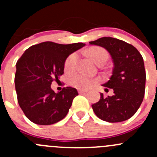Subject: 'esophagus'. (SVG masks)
Returning a JSON list of instances; mask_svg holds the SVG:
<instances>
[{
  "label": "esophagus",
  "instance_id": "34e87169",
  "mask_svg": "<svg viewBox=\"0 0 157 157\" xmlns=\"http://www.w3.org/2000/svg\"><path fill=\"white\" fill-rule=\"evenodd\" d=\"M88 90H78V93L80 94H82V93H87Z\"/></svg>",
  "mask_w": 157,
  "mask_h": 157
}]
</instances>
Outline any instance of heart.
<instances>
[{"label":"heart","instance_id":"obj_1","mask_svg":"<svg viewBox=\"0 0 157 157\" xmlns=\"http://www.w3.org/2000/svg\"><path fill=\"white\" fill-rule=\"evenodd\" d=\"M89 55L97 64L102 60H106L108 53L106 51L100 47H93L89 49ZM78 61V55L74 52L70 55L64 62V69L67 71H73L76 67ZM68 82L71 86L78 89H89L93 86L96 80L84 75L81 73H76L69 77Z\"/></svg>","mask_w":157,"mask_h":157}]
</instances>
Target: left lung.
Returning <instances> with one entry per match:
<instances>
[{
    "label": "left lung",
    "mask_w": 157,
    "mask_h": 157,
    "mask_svg": "<svg viewBox=\"0 0 157 157\" xmlns=\"http://www.w3.org/2000/svg\"><path fill=\"white\" fill-rule=\"evenodd\" d=\"M105 48L112 57V75L102 86L112 89L113 96L104 97L92 105L96 116L108 122H121L133 116L143 102L146 72L140 52L131 44L112 37L90 42Z\"/></svg>",
    "instance_id": "1"
}]
</instances>
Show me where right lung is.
Wrapping results in <instances>:
<instances>
[{"instance_id":"right-lung-1","label":"right lung","mask_w":157,"mask_h":157,"mask_svg":"<svg viewBox=\"0 0 157 157\" xmlns=\"http://www.w3.org/2000/svg\"><path fill=\"white\" fill-rule=\"evenodd\" d=\"M84 45L82 42H42L26 49L17 61L14 79L17 100L33 123L49 125L67 115L73 99L78 95L77 90L68 86L56 93L51 85L64 74L67 57Z\"/></svg>"}]
</instances>
